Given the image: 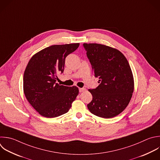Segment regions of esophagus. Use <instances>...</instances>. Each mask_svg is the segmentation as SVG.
Listing matches in <instances>:
<instances>
[{
  "label": "esophagus",
  "instance_id": "obj_1",
  "mask_svg": "<svg viewBox=\"0 0 160 160\" xmlns=\"http://www.w3.org/2000/svg\"><path fill=\"white\" fill-rule=\"evenodd\" d=\"M79 92H82L86 91V89L85 88H79Z\"/></svg>",
  "mask_w": 160,
  "mask_h": 160
}]
</instances>
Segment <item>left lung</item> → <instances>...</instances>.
Returning <instances> with one entry per match:
<instances>
[{
	"instance_id": "8db88e82",
	"label": "left lung",
	"mask_w": 160,
	"mask_h": 160,
	"mask_svg": "<svg viewBox=\"0 0 160 160\" xmlns=\"http://www.w3.org/2000/svg\"><path fill=\"white\" fill-rule=\"evenodd\" d=\"M95 77L100 84L88 89L92 99L90 112L101 118H111L128 105L134 91V79L125 56L118 49L99 44H83Z\"/></svg>"
}]
</instances>
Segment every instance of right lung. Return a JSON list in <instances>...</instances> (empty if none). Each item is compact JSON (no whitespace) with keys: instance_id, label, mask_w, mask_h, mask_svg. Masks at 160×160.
Wrapping results in <instances>:
<instances>
[{"instance_id":"1","label":"right lung","mask_w":160,"mask_h":160,"mask_svg":"<svg viewBox=\"0 0 160 160\" xmlns=\"http://www.w3.org/2000/svg\"><path fill=\"white\" fill-rule=\"evenodd\" d=\"M79 43L53 45L35 54L24 74L23 88L26 99L41 116L55 118L68 112L79 94L78 88L56 83L62 73L65 59Z\"/></svg>"}]
</instances>
